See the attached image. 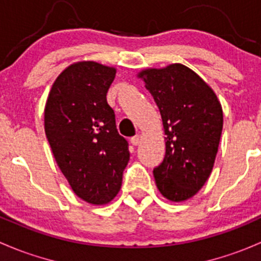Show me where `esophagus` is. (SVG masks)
I'll return each instance as SVG.
<instances>
[{"instance_id": "34e87169", "label": "esophagus", "mask_w": 261, "mask_h": 261, "mask_svg": "<svg viewBox=\"0 0 261 261\" xmlns=\"http://www.w3.org/2000/svg\"><path fill=\"white\" fill-rule=\"evenodd\" d=\"M140 140H141L140 139V135H135L130 139V142L134 145V146H138V145L140 144Z\"/></svg>"}]
</instances>
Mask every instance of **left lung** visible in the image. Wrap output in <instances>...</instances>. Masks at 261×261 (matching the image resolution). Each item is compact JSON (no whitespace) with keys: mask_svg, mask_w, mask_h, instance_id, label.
Listing matches in <instances>:
<instances>
[{"mask_svg":"<svg viewBox=\"0 0 261 261\" xmlns=\"http://www.w3.org/2000/svg\"><path fill=\"white\" fill-rule=\"evenodd\" d=\"M160 110L166 135L163 163L153 169L156 186L166 199L193 197L209 179L221 131L223 109L215 92L181 64L139 73Z\"/></svg>","mask_w":261,"mask_h":261,"instance_id":"left-lung-1","label":"left lung"}]
</instances>
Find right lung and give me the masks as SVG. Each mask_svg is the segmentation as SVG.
<instances>
[{"mask_svg":"<svg viewBox=\"0 0 261 261\" xmlns=\"http://www.w3.org/2000/svg\"><path fill=\"white\" fill-rule=\"evenodd\" d=\"M115 75L114 67L94 61L68 66L52 85L45 108V133L57 165L73 193L94 205L117 195L130 159L106 101Z\"/></svg>","mask_w":261,"mask_h":261,"instance_id":"right-lung-1","label":"right lung"}]
</instances>
